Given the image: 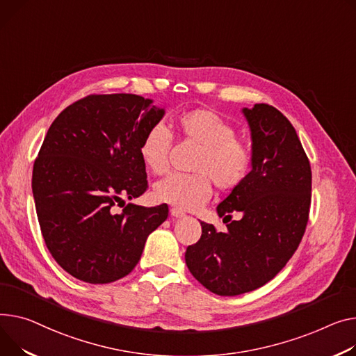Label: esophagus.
<instances>
[{
    "label": "esophagus",
    "mask_w": 356,
    "mask_h": 356,
    "mask_svg": "<svg viewBox=\"0 0 356 356\" xmlns=\"http://www.w3.org/2000/svg\"><path fill=\"white\" fill-rule=\"evenodd\" d=\"M170 213H172L173 218H183V216H184V211L180 210V209H177V207L170 209Z\"/></svg>",
    "instance_id": "obj_1"
}]
</instances>
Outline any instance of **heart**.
Returning a JSON list of instances; mask_svg holds the SVG:
<instances>
[{"mask_svg":"<svg viewBox=\"0 0 356 356\" xmlns=\"http://www.w3.org/2000/svg\"><path fill=\"white\" fill-rule=\"evenodd\" d=\"M179 133L197 143L195 175H172L159 181L154 196L180 210H192L209 200L211 181L223 192L238 188L249 176L253 163L252 147L236 137L234 127L209 108L188 110L177 115ZM172 134L163 124L152 126L140 141V157L154 175L169 170Z\"/></svg>","mask_w":356,"mask_h":356,"instance_id":"obj_1","label":"heart"}]
</instances>
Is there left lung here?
<instances>
[{
    "label": "left lung",
    "mask_w": 356,
    "mask_h": 356,
    "mask_svg": "<svg viewBox=\"0 0 356 356\" xmlns=\"http://www.w3.org/2000/svg\"><path fill=\"white\" fill-rule=\"evenodd\" d=\"M242 111L252 136V170L216 209L225 223L233 211L241 219L225 233L200 222V239L184 254L191 273L220 296L254 291L285 268L311 207V164L291 122L264 103Z\"/></svg>",
    "instance_id": "left-lung-1"
}]
</instances>
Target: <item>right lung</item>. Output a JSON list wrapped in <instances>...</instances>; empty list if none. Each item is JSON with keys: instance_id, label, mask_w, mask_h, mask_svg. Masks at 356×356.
<instances>
[{"instance_id": "1", "label": "right lung", "mask_w": 356, "mask_h": 356, "mask_svg": "<svg viewBox=\"0 0 356 356\" xmlns=\"http://www.w3.org/2000/svg\"><path fill=\"white\" fill-rule=\"evenodd\" d=\"M163 115L137 94H91L64 108L47 131L33 195L47 249L71 276L94 285L124 277L168 219L165 203L115 211L149 187L138 147Z\"/></svg>"}]
</instances>
